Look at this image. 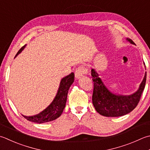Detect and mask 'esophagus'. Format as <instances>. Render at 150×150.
I'll return each mask as SVG.
<instances>
[{
    "label": "esophagus",
    "mask_w": 150,
    "mask_h": 150,
    "mask_svg": "<svg viewBox=\"0 0 150 150\" xmlns=\"http://www.w3.org/2000/svg\"><path fill=\"white\" fill-rule=\"evenodd\" d=\"M88 73V69L85 68L84 66H80L77 68L75 73V76L76 79L81 78L83 75L86 74Z\"/></svg>",
    "instance_id": "1"
}]
</instances>
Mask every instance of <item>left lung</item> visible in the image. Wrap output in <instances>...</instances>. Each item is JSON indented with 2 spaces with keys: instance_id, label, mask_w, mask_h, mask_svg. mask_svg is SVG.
I'll use <instances>...</instances> for the list:
<instances>
[{
  "instance_id": "obj_1",
  "label": "left lung",
  "mask_w": 150,
  "mask_h": 150,
  "mask_svg": "<svg viewBox=\"0 0 150 150\" xmlns=\"http://www.w3.org/2000/svg\"><path fill=\"white\" fill-rule=\"evenodd\" d=\"M126 40L135 45L129 38ZM144 64L145 65L144 62ZM91 75L93 82L92 103L99 114L107 117L122 116L131 112L137 106L145 87L146 72L139 89L131 95L116 94L111 92L105 86L95 69L91 70Z\"/></svg>"
}]
</instances>
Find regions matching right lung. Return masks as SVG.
Returning a JSON list of instances; mask_svg holds the SVG:
<instances>
[{
  "label": "right lung",
  "mask_w": 150,
  "mask_h": 150,
  "mask_svg": "<svg viewBox=\"0 0 150 150\" xmlns=\"http://www.w3.org/2000/svg\"><path fill=\"white\" fill-rule=\"evenodd\" d=\"M25 47L26 45L19 49L15 58L22 52ZM74 73H71V74L62 79L57 95L54 97L53 101L45 109L36 115L27 116L22 114L23 116L28 121L37 124H43V123L51 122L60 117L63 112L64 108H65L67 93L71 85L74 82Z\"/></svg>",
  "instance_id": "add662e5"
}]
</instances>
